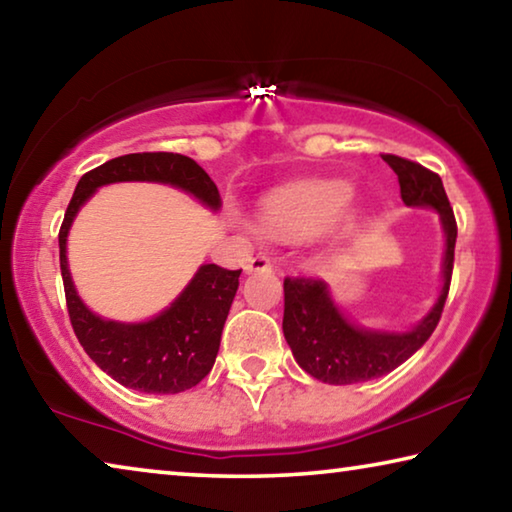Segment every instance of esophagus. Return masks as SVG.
<instances>
[{
    "instance_id": "1",
    "label": "esophagus",
    "mask_w": 512,
    "mask_h": 512,
    "mask_svg": "<svg viewBox=\"0 0 512 512\" xmlns=\"http://www.w3.org/2000/svg\"><path fill=\"white\" fill-rule=\"evenodd\" d=\"M245 270L247 272H272V263H270V258H267V256L258 254L245 265Z\"/></svg>"
}]
</instances>
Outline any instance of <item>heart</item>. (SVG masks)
Here are the masks:
<instances>
[{"label":"heart","instance_id":"heart-1","mask_svg":"<svg viewBox=\"0 0 512 512\" xmlns=\"http://www.w3.org/2000/svg\"><path fill=\"white\" fill-rule=\"evenodd\" d=\"M354 190L342 181H297L272 190L258 208L265 238L301 245L331 233L349 217Z\"/></svg>","mask_w":512,"mask_h":512}]
</instances>
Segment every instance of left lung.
I'll use <instances>...</instances> for the list:
<instances>
[{
	"mask_svg": "<svg viewBox=\"0 0 512 512\" xmlns=\"http://www.w3.org/2000/svg\"><path fill=\"white\" fill-rule=\"evenodd\" d=\"M383 161L395 170L406 206L431 208L440 217L442 231H445L442 288L431 311L415 326H410L408 331H385L351 322L335 304L324 281L288 276L283 281V295H286L283 335L301 370L322 383H363L397 370L431 338L449 295L458 229L442 179L406 158L385 154Z\"/></svg>",
	"mask_w": 512,
	"mask_h": 512,
	"instance_id": "1",
	"label": "left lung"
}]
</instances>
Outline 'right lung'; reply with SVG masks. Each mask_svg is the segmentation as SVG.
Returning a JSON list of instances; mask_svg holds the SVG:
<instances>
[{"label": "right lung", "mask_w": 512, "mask_h": 512, "mask_svg": "<svg viewBox=\"0 0 512 512\" xmlns=\"http://www.w3.org/2000/svg\"><path fill=\"white\" fill-rule=\"evenodd\" d=\"M122 181L165 183L188 192L211 211H220L222 199L211 177L188 156L170 152L117 156L83 174L58 233L67 313L86 354L124 388L147 395H177L213 370L242 270L201 265L181 295L152 320L115 322L92 313L74 288L67 265V236L74 217L97 188Z\"/></svg>", "instance_id": "right-lung-1"}]
</instances>
